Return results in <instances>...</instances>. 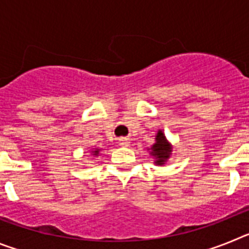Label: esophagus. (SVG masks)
Segmentation results:
<instances>
[{
	"instance_id": "esophagus-1",
	"label": "esophagus",
	"mask_w": 249,
	"mask_h": 249,
	"mask_svg": "<svg viewBox=\"0 0 249 249\" xmlns=\"http://www.w3.org/2000/svg\"><path fill=\"white\" fill-rule=\"evenodd\" d=\"M120 146H122V147L129 146V140H128V138H120Z\"/></svg>"
}]
</instances>
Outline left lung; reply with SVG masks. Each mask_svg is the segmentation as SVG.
Returning a JSON list of instances; mask_svg holds the SVG:
<instances>
[{
  "instance_id": "obj_1",
  "label": "left lung",
  "mask_w": 249,
  "mask_h": 249,
  "mask_svg": "<svg viewBox=\"0 0 249 249\" xmlns=\"http://www.w3.org/2000/svg\"><path fill=\"white\" fill-rule=\"evenodd\" d=\"M171 152H172V146L167 141L166 136L163 135V132L160 129L157 136H156V143L151 147V156H153L156 158L155 163L158 164V166L164 164V162L171 156Z\"/></svg>"
}]
</instances>
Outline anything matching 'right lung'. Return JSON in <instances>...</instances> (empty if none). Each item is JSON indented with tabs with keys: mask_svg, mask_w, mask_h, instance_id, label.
Here are the masks:
<instances>
[{
	"mask_svg": "<svg viewBox=\"0 0 249 249\" xmlns=\"http://www.w3.org/2000/svg\"><path fill=\"white\" fill-rule=\"evenodd\" d=\"M98 152H100V149H93V151H92V155L98 156Z\"/></svg>",
	"mask_w": 249,
	"mask_h": 249,
	"instance_id": "obj_1",
	"label": "right lung"
}]
</instances>
